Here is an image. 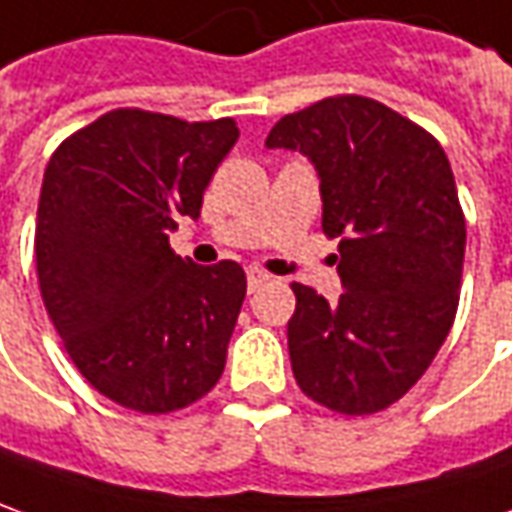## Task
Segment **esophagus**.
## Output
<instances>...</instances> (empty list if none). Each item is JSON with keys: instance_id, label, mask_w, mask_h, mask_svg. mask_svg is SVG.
<instances>
[{"instance_id": "1", "label": "esophagus", "mask_w": 512, "mask_h": 512, "mask_svg": "<svg viewBox=\"0 0 512 512\" xmlns=\"http://www.w3.org/2000/svg\"><path fill=\"white\" fill-rule=\"evenodd\" d=\"M246 280H249V291L255 294V291H260L263 285H269L274 277H271L269 271H263V269H249L246 271Z\"/></svg>"}]
</instances>
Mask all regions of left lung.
I'll return each mask as SVG.
<instances>
[{"instance_id":"8db88e82","label":"left lung","mask_w":512,"mask_h":512,"mask_svg":"<svg viewBox=\"0 0 512 512\" xmlns=\"http://www.w3.org/2000/svg\"><path fill=\"white\" fill-rule=\"evenodd\" d=\"M266 145L314 162L322 232L339 238V302L291 283L294 378L330 412L375 415L429 370L460 305L465 215L446 151L423 125L361 95L285 114Z\"/></svg>"}]
</instances>
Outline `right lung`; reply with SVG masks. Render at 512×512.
I'll list each match as a JSON object with an SVG mask.
<instances>
[{"label": "right lung", "mask_w": 512, "mask_h": 512, "mask_svg": "<svg viewBox=\"0 0 512 512\" xmlns=\"http://www.w3.org/2000/svg\"><path fill=\"white\" fill-rule=\"evenodd\" d=\"M232 117L114 109L52 151L36 218L41 300L78 373L139 415L201 401L227 364L246 274L170 249L238 142Z\"/></svg>", "instance_id": "right-lung-1"}]
</instances>
